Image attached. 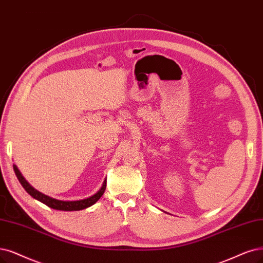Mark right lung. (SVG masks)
I'll return each mask as SVG.
<instances>
[{"mask_svg":"<svg viewBox=\"0 0 263 263\" xmlns=\"http://www.w3.org/2000/svg\"><path fill=\"white\" fill-rule=\"evenodd\" d=\"M14 167V171L16 173V177L18 179V181L21 182V184L23 185V187L26 190V192L31 195L34 199L43 202L44 205L48 206L50 208L56 209V210H63V211H78V210H82L85 208H89L91 206H93L94 203L99 200L106 190V179L103 182V185L101 186V189L97 191L94 195L84 198V199H80V200H60V199H55L53 197H50L45 195V194L39 192L37 190H35L33 186H31L29 182L23 177L22 172L18 170L16 164H13Z\"/></svg>","mask_w":263,"mask_h":263,"instance_id":"add662e5","label":"right lung"}]
</instances>
